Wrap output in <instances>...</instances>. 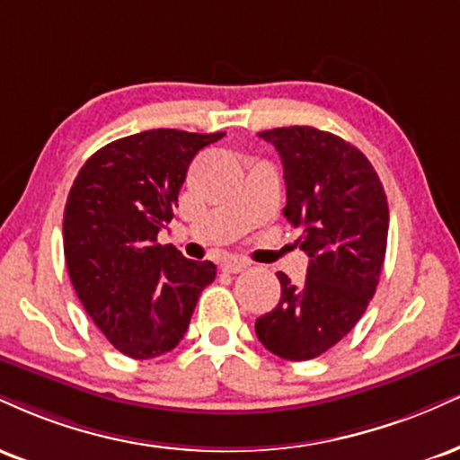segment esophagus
I'll list each match as a JSON object with an SVG mask.
<instances>
[{
	"mask_svg": "<svg viewBox=\"0 0 460 460\" xmlns=\"http://www.w3.org/2000/svg\"><path fill=\"white\" fill-rule=\"evenodd\" d=\"M248 268V263L244 259H226L223 263V272H229V274H237V272H244Z\"/></svg>",
	"mask_w": 460,
	"mask_h": 460,
	"instance_id": "obj_1",
	"label": "esophagus"
}]
</instances>
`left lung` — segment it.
<instances>
[{"label":"left lung","mask_w":460,"mask_h":460,"mask_svg":"<svg viewBox=\"0 0 460 460\" xmlns=\"http://www.w3.org/2000/svg\"><path fill=\"white\" fill-rule=\"evenodd\" d=\"M280 154L285 216L311 257L296 287L279 272L280 300L254 332L274 356L302 362L345 339L373 300L388 246V199L368 158L332 132L289 126L259 132Z\"/></svg>","instance_id":"8db88e82"}]
</instances>
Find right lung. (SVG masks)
Returning <instances> with one entry per match:
<instances>
[{
	"instance_id": "1",
	"label": "right lung",
	"mask_w": 460,
	"mask_h": 460,
	"mask_svg": "<svg viewBox=\"0 0 460 460\" xmlns=\"http://www.w3.org/2000/svg\"><path fill=\"white\" fill-rule=\"evenodd\" d=\"M225 132L158 128L111 141L87 158L64 209V254L76 296L124 356L152 359L184 339L199 296L216 279L158 231L173 218L188 164Z\"/></svg>"
}]
</instances>
